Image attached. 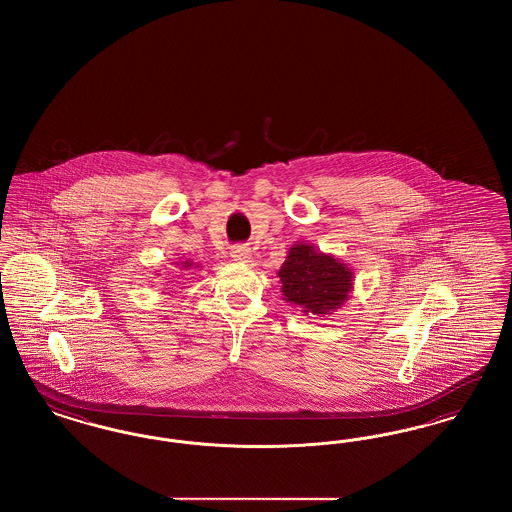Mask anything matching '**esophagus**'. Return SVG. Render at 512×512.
Segmentation results:
<instances>
[{"label": "esophagus", "mask_w": 512, "mask_h": 512, "mask_svg": "<svg viewBox=\"0 0 512 512\" xmlns=\"http://www.w3.org/2000/svg\"><path fill=\"white\" fill-rule=\"evenodd\" d=\"M230 257H232L236 263H251V247H247V245H236V247H232Z\"/></svg>", "instance_id": "1"}]
</instances>
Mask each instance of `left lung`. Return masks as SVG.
Wrapping results in <instances>:
<instances>
[{
  "label": "left lung",
  "mask_w": 512,
  "mask_h": 512,
  "mask_svg": "<svg viewBox=\"0 0 512 512\" xmlns=\"http://www.w3.org/2000/svg\"><path fill=\"white\" fill-rule=\"evenodd\" d=\"M282 293L288 303L311 315H332L343 307L353 288V270L340 259L320 253L315 245L290 247L284 265L278 270Z\"/></svg>",
  "instance_id": "8db88e82"
}]
</instances>
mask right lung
I'll use <instances>...</instances> for the list:
<instances>
[{
    "mask_svg": "<svg viewBox=\"0 0 512 512\" xmlns=\"http://www.w3.org/2000/svg\"><path fill=\"white\" fill-rule=\"evenodd\" d=\"M192 265H194V263H192V261H184V263H182V267H184V268H190V267H192Z\"/></svg>",
    "mask_w": 512,
    "mask_h": 512,
    "instance_id": "add662e5",
    "label": "right lung"
}]
</instances>
